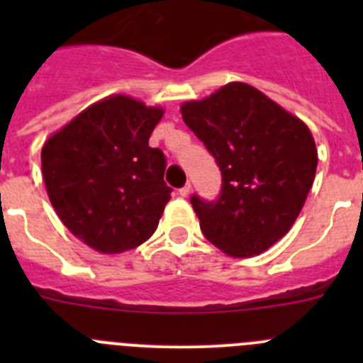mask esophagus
<instances>
[{
    "label": "esophagus",
    "instance_id": "esophagus-1",
    "mask_svg": "<svg viewBox=\"0 0 363 363\" xmlns=\"http://www.w3.org/2000/svg\"><path fill=\"white\" fill-rule=\"evenodd\" d=\"M191 191H192V187H191V184H187V185H185V187H182V189H179V196H184V198H187L189 196V194H191Z\"/></svg>",
    "mask_w": 363,
    "mask_h": 363
}]
</instances>
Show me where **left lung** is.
<instances>
[{"instance_id":"8db88e82","label":"left lung","mask_w":363,"mask_h":363,"mask_svg":"<svg viewBox=\"0 0 363 363\" xmlns=\"http://www.w3.org/2000/svg\"><path fill=\"white\" fill-rule=\"evenodd\" d=\"M179 111L221 171L216 201L191 198L201 233L233 258L262 255L289 233L313 187L318 150L309 127L242 82Z\"/></svg>"}]
</instances>
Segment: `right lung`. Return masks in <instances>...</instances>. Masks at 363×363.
<instances>
[{"label":"right lung","mask_w":363,"mask_h":363,"mask_svg":"<svg viewBox=\"0 0 363 363\" xmlns=\"http://www.w3.org/2000/svg\"><path fill=\"white\" fill-rule=\"evenodd\" d=\"M127 94L89 105L41 149L47 194L63 225L101 255L142 245L158 227L171 187L165 156L149 147L163 116Z\"/></svg>","instance_id":"right-lung-1"}]
</instances>
